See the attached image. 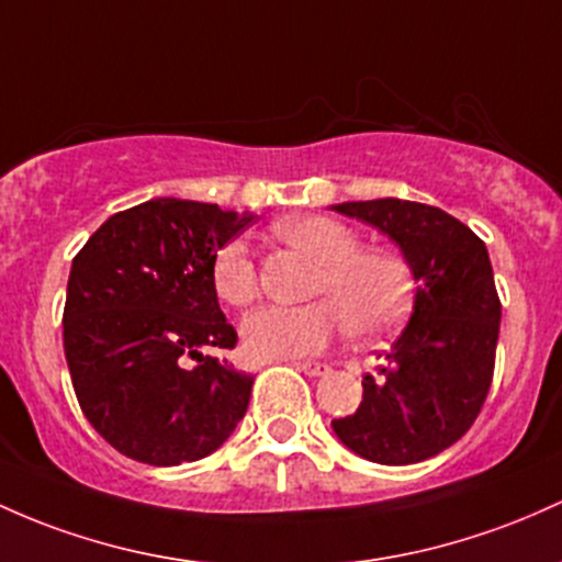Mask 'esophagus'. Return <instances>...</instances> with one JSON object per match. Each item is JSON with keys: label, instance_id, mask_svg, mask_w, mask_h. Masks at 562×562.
I'll return each instance as SVG.
<instances>
[{"label": "esophagus", "instance_id": "1", "mask_svg": "<svg viewBox=\"0 0 562 562\" xmlns=\"http://www.w3.org/2000/svg\"><path fill=\"white\" fill-rule=\"evenodd\" d=\"M295 368H299L301 373H306V375H325L330 371L328 366H325V362H312V360H306V362H293Z\"/></svg>", "mask_w": 562, "mask_h": 562}]
</instances>
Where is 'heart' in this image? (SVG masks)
Segmentation results:
<instances>
[{
	"label": "heart",
	"mask_w": 562,
	"mask_h": 562,
	"mask_svg": "<svg viewBox=\"0 0 562 562\" xmlns=\"http://www.w3.org/2000/svg\"><path fill=\"white\" fill-rule=\"evenodd\" d=\"M282 243L319 261L304 306H263L243 323L245 351L256 360H291L325 349L338 333L379 338L411 310L408 261L386 248H360L357 234L328 215H291L274 224ZM213 291L229 306L258 299V269L243 243L224 245L211 267Z\"/></svg>",
	"instance_id": "b5f03b06"
}]
</instances>
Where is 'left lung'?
<instances>
[{
  "label": "left lung",
  "mask_w": 562,
  "mask_h": 562,
  "mask_svg": "<svg viewBox=\"0 0 562 562\" xmlns=\"http://www.w3.org/2000/svg\"><path fill=\"white\" fill-rule=\"evenodd\" d=\"M333 211L390 234L416 280L411 323L362 375V403L336 418L344 446L375 464H416L467 435L488 397L502 301L483 239L440 207L408 200Z\"/></svg>",
  "instance_id": "left-lung-1"
}]
</instances>
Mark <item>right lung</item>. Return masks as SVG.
<instances>
[{"mask_svg": "<svg viewBox=\"0 0 562 562\" xmlns=\"http://www.w3.org/2000/svg\"><path fill=\"white\" fill-rule=\"evenodd\" d=\"M248 224L218 205L159 196L111 215L74 256L64 306L71 384L92 429L127 459H205L248 411L252 375L202 355L237 347L211 267Z\"/></svg>", "mask_w": 562, "mask_h": 562, "instance_id": "1", "label": "right lung"}]
</instances>
